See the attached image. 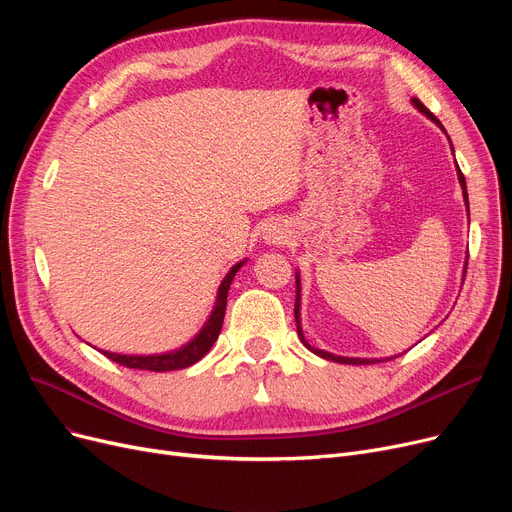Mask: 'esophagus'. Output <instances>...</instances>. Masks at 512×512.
<instances>
[{"mask_svg":"<svg viewBox=\"0 0 512 512\" xmlns=\"http://www.w3.org/2000/svg\"><path fill=\"white\" fill-rule=\"evenodd\" d=\"M286 236L280 232V230H276V228H267L265 230V240H270V242H280V240H284Z\"/></svg>","mask_w":512,"mask_h":512,"instance_id":"1","label":"esophagus"}]
</instances>
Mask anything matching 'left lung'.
Here are the masks:
<instances>
[{
	"label": "left lung",
	"mask_w": 512,
	"mask_h": 512,
	"mask_svg": "<svg viewBox=\"0 0 512 512\" xmlns=\"http://www.w3.org/2000/svg\"><path fill=\"white\" fill-rule=\"evenodd\" d=\"M411 103L417 107V110L425 116V118H429L432 120L434 124H438L442 130H444V126L440 124V120L427 110V107L419 101V99H411ZM446 132V130H444ZM450 141V139H448ZM450 149H452V143H450ZM452 153H454V149H452ZM456 161V159H454ZM456 176H459V184H461V188H463V201H465V207H467V215H469V195H467V182H465V176H463V172H461V168L456 166ZM467 259H469V253H467ZM465 274H467V261H465V270H463V282H465ZM297 301H294V319H297V332H299V338H301V342L309 348V351L313 353V355H317V357H321V359H328V361H336V363H344V365H371V363H380V361H390V359H396V357H400V355H394V357H386V359H361V357H340V355H332V353H328V351H321V348H313L307 340H305V334H303V326H301V274H299V270H297Z\"/></svg>",
	"instance_id": "left-lung-1"
}]
</instances>
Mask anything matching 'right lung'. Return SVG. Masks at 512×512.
I'll use <instances>...</instances> for the list:
<instances>
[{"instance_id":"1","label":"right lung","mask_w":512,"mask_h":512,"mask_svg":"<svg viewBox=\"0 0 512 512\" xmlns=\"http://www.w3.org/2000/svg\"><path fill=\"white\" fill-rule=\"evenodd\" d=\"M247 263V259H242L230 267V272L218 286V297H215V305L203 324V328L182 344L180 348H174V351L168 353H155V355H120V353H110V351H101L107 359H112L114 363H120L130 369H147V371H174V369H184L191 367L197 361H201L209 351L213 342L218 340L224 324V315H226V303H228V290L230 284L240 270L242 265Z\"/></svg>"}]
</instances>
